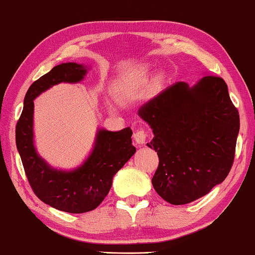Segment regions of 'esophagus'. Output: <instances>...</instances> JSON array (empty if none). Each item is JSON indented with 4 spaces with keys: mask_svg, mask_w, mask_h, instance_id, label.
Instances as JSON below:
<instances>
[{
    "mask_svg": "<svg viewBox=\"0 0 255 255\" xmlns=\"http://www.w3.org/2000/svg\"><path fill=\"white\" fill-rule=\"evenodd\" d=\"M147 138L148 132L146 130H143V128H139V130H136L134 132V134H133V139H134L136 144H143L146 142Z\"/></svg>",
    "mask_w": 255,
    "mask_h": 255,
    "instance_id": "obj_1",
    "label": "esophagus"
}]
</instances>
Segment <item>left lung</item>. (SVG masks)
Segmentation results:
<instances>
[{
  "label": "left lung",
  "mask_w": 255,
  "mask_h": 255,
  "mask_svg": "<svg viewBox=\"0 0 255 255\" xmlns=\"http://www.w3.org/2000/svg\"><path fill=\"white\" fill-rule=\"evenodd\" d=\"M141 119L152 128L148 147L159 163L151 183L173 205L209 194L233 166L240 114L221 77L207 75L194 87L177 82L141 106Z\"/></svg>",
  "instance_id": "8db88e82"
}]
</instances>
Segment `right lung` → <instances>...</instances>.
I'll return each mask as SVG.
<instances>
[{"instance_id":"obj_1","label":"right lung","mask_w":255,"mask_h":255,"mask_svg":"<svg viewBox=\"0 0 255 255\" xmlns=\"http://www.w3.org/2000/svg\"><path fill=\"white\" fill-rule=\"evenodd\" d=\"M87 67L66 62L53 67L30 85L23 100V109L15 127V143L26 177L42 202L68 213H84L100 205L112 188L113 177L135 152L132 130L119 132L101 128L95 147L80 167L62 171L51 167L34 146V99L61 82L77 83L84 78Z\"/></svg>"}]
</instances>
